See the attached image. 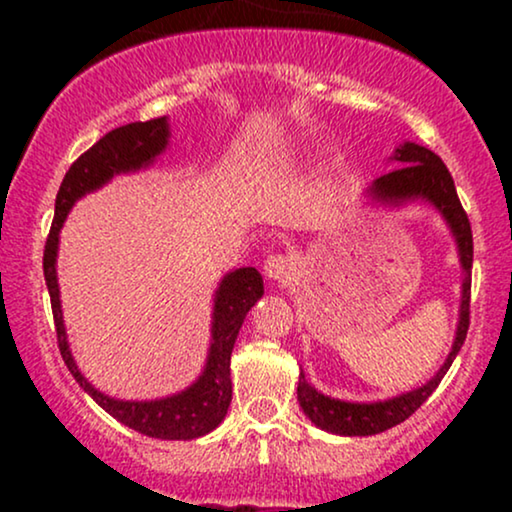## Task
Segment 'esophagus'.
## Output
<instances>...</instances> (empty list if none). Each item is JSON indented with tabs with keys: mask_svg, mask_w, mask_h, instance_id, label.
<instances>
[{
	"mask_svg": "<svg viewBox=\"0 0 512 512\" xmlns=\"http://www.w3.org/2000/svg\"><path fill=\"white\" fill-rule=\"evenodd\" d=\"M262 274L267 276L269 281H279V284H281V281L291 279V274H293L291 257L281 255V252H274V255H269L267 260H264Z\"/></svg>",
	"mask_w": 512,
	"mask_h": 512,
	"instance_id": "esophagus-1",
	"label": "esophagus"
}]
</instances>
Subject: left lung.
<instances>
[{"label":"left lung","instance_id":"8db88e82","mask_svg":"<svg viewBox=\"0 0 512 512\" xmlns=\"http://www.w3.org/2000/svg\"><path fill=\"white\" fill-rule=\"evenodd\" d=\"M392 161H395V166L399 168L380 175V178L370 185V197L385 204H404L414 202V199H424V202H431L433 207L443 214L452 236H455L464 272L460 322H457L455 342H452L450 354L445 358V363L440 366L438 373L433 375L426 385L416 387V390L407 392V395L385 399V402L358 404L332 399L322 395V392H317L315 387L305 380L301 370V378H298V402H301L305 416H308L315 426H320L322 431L337 433V436H375V433H383L387 428L409 419V416L414 414V411L419 409L440 385L443 375L448 373L452 361H455L457 351L462 349L464 337H467L469 330V293H472L474 257L472 226H469L467 211L462 209L460 197H457L450 170L445 168V163L440 161L433 151H428L426 146H419L414 142L399 144L395 154H392Z\"/></svg>","mask_w":512,"mask_h":512}]
</instances>
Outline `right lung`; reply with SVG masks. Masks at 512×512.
I'll use <instances>...</instances> for the list:
<instances>
[{
	"instance_id": "1",
	"label": "right lung",
	"mask_w": 512,
	"mask_h": 512,
	"mask_svg": "<svg viewBox=\"0 0 512 512\" xmlns=\"http://www.w3.org/2000/svg\"><path fill=\"white\" fill-rule=\"evenodd\" d=\"M168 120L156 117L149 122H132V125L117 127L98 139L91 149L84 151L72 168L64 175L60 192L55 199V219H52L48 243L43 252V272L45 284L50 291L52 317H55V332L60 354L67 363L69 373L84 390L96 399L101 407L115 416L120 424L134 431L144 433L149 438L161 440H192L207 436L214 431L226 416L231 404V351L236 344L240 325L250 308L262 298L264 284L255 267H240L236 272L223 276L214 298V322H211V346L204 373L187 390L151 402H122L103 392H98L76 368L72 351L67 344L64 332L60 286H57V243H60V228L67 219L69 209L86 192L98 190L113 175L129 173L151 166L156 156H161L168 146Z\"/></svg>"
}]
</instances>
